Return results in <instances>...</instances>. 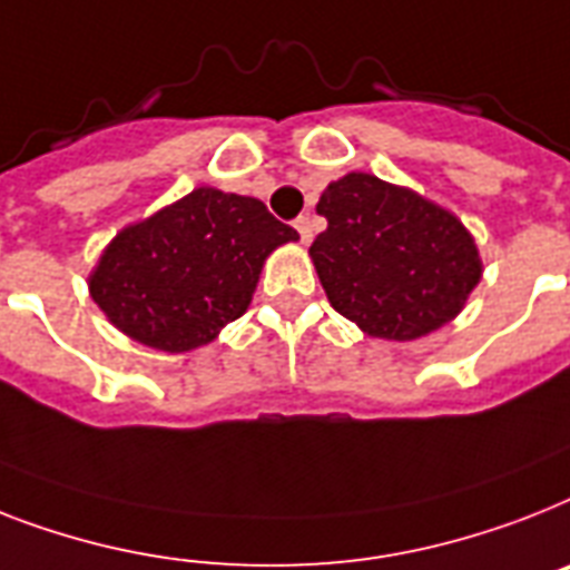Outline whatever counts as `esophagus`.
<instances>
[{"instance_id":"34e87169","label":"esophagus","mask_w":570,"mask_h":570,"mask_svg":"<svg viewBox=\"0 0 570 570\" xmlns=\"http://www.w3.org/2000/svg\"><path fill=\"white\" fill-rule=\"evenodd\" d=\"M295 230H298L301 243H313V219H309V216H298V219H295Z\"/></svg>"}]
</instances>
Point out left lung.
<instances>
[{
	"label": "left lung",
	"mask_w": 570,
	"mask_h": 570,
	"mask_svg": "<svg viewBox=\"0 0 570 570\" xmlns=\"http://www.w3.org/2000/svg\"><path fill=\"white\" fill-rule=\"evenodd\" d=\"M309 261L331 307L374 340L413 342L460 316L483 277L456 213L368 173L331 180Z\"/></svg>",
	"instance_id": "left-lung-1"
}]
</instances>
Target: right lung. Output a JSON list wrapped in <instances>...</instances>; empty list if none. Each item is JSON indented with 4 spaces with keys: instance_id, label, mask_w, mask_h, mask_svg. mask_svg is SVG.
<instances>
[{
    "instance_id": "obj_1",
    "label": "right lung",
    "mask_w": 570,
    "mask_h": 570,
    "mask_svg": "<svg viewBox=\"0 0 570 570\" xmlns=\"http://www.w3.org/2000/svg\"><path fill=\"white\" fill-rule=\"evenodd\" d=\"M295 239L261 198L196 187L125 225L99 254L87 286L128 340L184 354L243 316L266 257Z\"/></svg>"
}]
</instances>
